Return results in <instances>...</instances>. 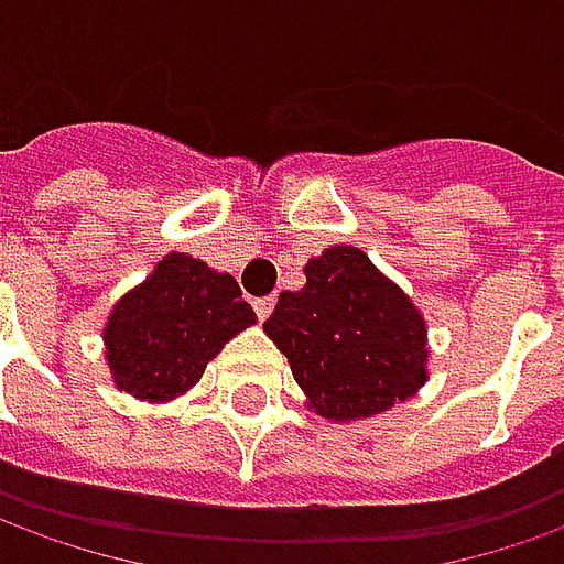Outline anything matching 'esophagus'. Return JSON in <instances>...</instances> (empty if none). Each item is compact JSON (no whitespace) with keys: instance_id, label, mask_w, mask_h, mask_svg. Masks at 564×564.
<instances>
[{"instance_id":"34e87169","label":"esophagus","mask_w":564,"mask_h":564,"mask_svg":"<svg viewBox=\"0 0 564 564\" xmlns=\"http://www.w3.org/2000/svg\"><path fill=\"white\" fill-rule=\"evenodd\" d=\"M251 304H254V313H258V319L263 322V319H267V316H270V313H273L275 297H273V294H267V297H254Z\"/></svg>"}]
</instances>
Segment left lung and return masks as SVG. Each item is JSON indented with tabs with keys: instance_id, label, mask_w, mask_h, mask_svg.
<instances>
[{
	"instance_id": "8db88e82",
	"label": "left lung",
	"mask_w": 564,
	"mask_h": 564,
	"mask_svg": "<svg viewBox=\"0 0 564 564\" xmlns=\"http://www.w3.org/2000/svg\"><path fill=\"white\" fill-rule=\"evenodd\" d=\"M306 285L282 291L263 322L289 356L310 408L328 421H362L426 383V322L362 248L332 245L306 260Z\"/></svg>"
}]
</instances>
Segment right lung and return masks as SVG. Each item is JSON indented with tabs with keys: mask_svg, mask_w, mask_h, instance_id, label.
<instances>
[{
	"mask_svg": "<svg viewBox=\"0 0 564 564\" xmlns=\"http://www.w3.org/2000/svg\"><path fill=\"white\" fill-rule=\"evenodd\" d=\"M254 325L230 273L171 251L112 306L104 347L119 390L169 402L196 387L224 344Z\"/></svg>",
	"mask_w": 564,
	"mask_h": 564,
	"instance_id": "add662e5",
	"label": "right lung"
}]
</instances>
